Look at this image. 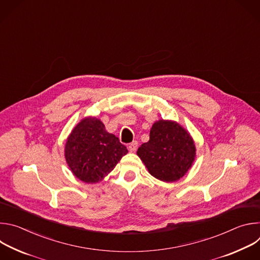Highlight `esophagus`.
I'll list each match as a JSON object with an SVG mask.
<instances>
[{
	"instance_id": "34e87169",
	"label": "esophagus",
	"mask_w": 260,
	"mask_h": 260,
	"mask_svg": "<svg viewBox=\"0 0 260 260\" xmlns=\"http://www.w3.org/2000/svg\"><path fill=\"white\" fill-rule=\"evenodd\" d=\"M137 148H138V142H137V141H134V142H132V143L128 145V150H129L131 152H135V151L137 150Z\"/></svg>"
}]
</instances>
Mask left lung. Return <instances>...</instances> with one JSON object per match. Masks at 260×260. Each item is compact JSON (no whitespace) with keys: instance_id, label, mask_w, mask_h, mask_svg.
I'll return each instance as SVG.
<instances>
[{"instance_id":"8db88e82","label":"left lung","mask_w":260,"mask_h":260,"mask_svg":"<svg viewBox=\"0 0 260 260\" xmlns=\"http://www.w3.org/2000/svg\"><path fill=\"white\" fill-rule=\"evenodd\" d=\"M196 145L180 124L160 119L153 123L150 139L137 151L149 172L164 182H175L191 168L196 157Z\"/></svg>"}]
</instances>
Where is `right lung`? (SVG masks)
<instances>
[{"mask_svg": "<svg viewBox=\"0 0 260 260\" xmlns=\"http://www.w3.org/2000/svg\"><path fill=\"white\" fill-rule=\"evenodd\" d=\"M126 153V147L95 117L83 118L74 127L64 148L69 168L85 183L102 181Z\"/></svg>", "mask_w": 260, "mask_h": 260, "instance_id": "1", "label": "right lung"}]
</instances>
